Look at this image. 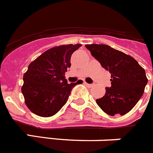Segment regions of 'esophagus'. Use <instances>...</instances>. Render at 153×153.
<instances>
[{
    "label": "esophagus",
    "mask_w": 153,
    "mask_h": 153,
    "mask_svg": "<svg viewBox=\"0 0 153 153\" xmlns=\"http://www.w3.org/2000/svg\"><path fill=\"white\" fill-rule=\"evenodd\" d=\"M84 84L86 85V86H88V87H92L93 86V83H84Z\"/></svg>",
    "instance_id": "1"
}]
</instances>
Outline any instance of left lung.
Returning <instances> with one entry per match:
<instances>
[{"instance_id":"obj_1","label":"left lung","mask_w":153,"mask_h":153,"mask_svg":"<svg viewBox=\"0 0 153 153\" xmlns=\"http://www.w3.org/2000/svg\"><path fill=\"white\" fill-rule=\"evenodd\" d=\"M85 47L105 70L111 74V86L97 99V103L106 114L121 116L136 106L147 84L146 71L134 58L105 44Z\"/></svg>"}]
</instances>
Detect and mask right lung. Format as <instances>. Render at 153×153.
Wrapping results in <instances>:
<instances>
[{"mask_svg": "<svg viewBox=\"0 0 153 153\" xmlns=\"http://www.w3.org/2000/svg\"><path fill=\"white\" fill-rule=\"evenodd\" d=\"M81 46L53 47L30 63L23 77L21 91L32 113L42 117H52L66 104L74 86L83 83L79 80L68 84L65 79V72L71 66V55Z\"/></svg>", "mask_w": 153, "mask_h": 153, "instance_id": "add662e5", "label": "right lung"}]
</instances>
